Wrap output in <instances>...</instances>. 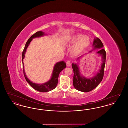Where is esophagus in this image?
<instances>
[{
	"label": "esophagus",
	"instance_id": "34e87169",
	"mask_svg": "<svg viewBox=\"0 0 128 128\" xmlns=\"http://www.w3.org/2000/svg\"><path fill=\"white\" fill-rule=\"evenodd\" d=\"M66 65H67V67H70L71 65V63L70 61V60H68L66 62Z\"/></svg>",
	"mask_w": 128,
	"mask_h": 128
}]
</instances>
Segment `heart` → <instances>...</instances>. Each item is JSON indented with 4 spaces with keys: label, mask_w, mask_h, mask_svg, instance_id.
<instances>
[{
    "label": "heart",
    "mask_w": 128,
    "mask_h": 128,
    "mask_svg": "<svg viewBox=\"0 0 128 128\" xmlns=\"http://www.w3.org/2000/svg\"><path fill=\"white\" fill-rule=\"evenodd\" d=\"M70 41L75 44L71 49V53L74 55H79L85 50L90 45L91 40L87 36H82L80 34L73 35L70 37Z\"/></svg>",
    "instance_id": "heart-1"
}]
</instances>
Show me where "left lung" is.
<instances>
[{
	"mask_svg": "<svg viewBox=\"0 0 128 128\" xmlns=\"http://www.w3.org/2000/svg\"><path fill=\"white\" fill-rule=\"evenodd\" d=\"M92 46H94L93 49L101 48L97 53L102 56V60L100 69L98 70V72L96 75L90 78H85L81 75L78 64L76 63H72V68L74 73L73 86L76 90L82 92L91 91L98 86L103 78L104 68L106 64V52L104 49L102 48L104 46L103 43L100 39L98 38H94ZM91 52V51L89 52ZM80 57L81 56L78 58L77 60H80Z\"/></svg>",
	"mask_w": 128,
	"mask_h": 128,
	"instance_id": "8db88e82",
	"label": "left lung"
}]
</instances>
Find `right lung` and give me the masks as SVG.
<instances>
[{
    "label": "right lung",
    "instance_id": "right-lung-1",
    "mask_svg": "<svg viewBox=\"0 0 128 128\" xmlns=\"http://www.w3.org/2000/svg\"><path fill=\"white\" fill-rule=\"evenodd\" d=\"M44 35H45V34L43 32L39 31V32H36L34 34L30 37V38L28 40V41L26 43L24 51L22 52V61H23V60L24 58L25 53H26V49L27 48L28 46H29L31 41L32 40V39L36 37L42 36ZM22 66H23V70H24V75L25 78L26 80V81L28 82V83L36 91L41 92H46L51 91L56 88L58 83V78L59 74L61 71L66 67V63L64 61L57 62L55 64L54 67L53 71L52 72L51 79L49 80L48 82L42 84H37L34 83L30 81L29 79H28L25 73L24 62H22Z\"/></svg>",
    "mask_w": 128,
    "mask_h": 128
}]
</instances>
